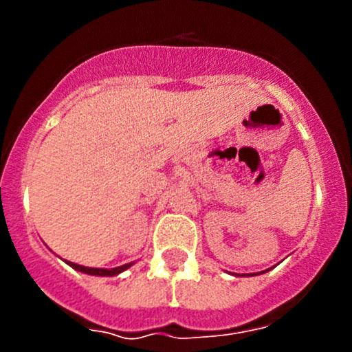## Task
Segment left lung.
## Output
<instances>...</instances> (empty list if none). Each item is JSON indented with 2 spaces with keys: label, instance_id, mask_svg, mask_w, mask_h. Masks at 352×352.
<instances>
[{
  "label": "left lung",
  "instance_id": "8db88e82",
  "mask_svg": "<svg viewBox=\"0 0 352 352\" xmlns=\"http://www.w3.org/2000/svg\"><path fill=\"white\" fill-rule=\"evenodd\" d=\"M264 272H265V271H264Z\"/></svg>",
  "mask_w": 352,
  "mask_h": 352
}]
</instances>
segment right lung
<instances>
[{"instance_id":"add662e5","label":"right lung","mask_w":352,"mask_h":352,"mask_svg":"<svg viewBox=\"0 0 352 352\" xmlns=\"http://www.w3.org/2000/svg\"><path fill=\"white\" fill-rule=\"evenodd\" d=\"M65 262H66L67 265H71V267H73V269H76V271L85 272V274H90V276H117V274H120V272L126 271V269H129L131 265L134 264V262H129V264L119 265V267L102 269V267H85V265L74 264V262H69V261H65Z\"/></svg>"}]
</instances>
